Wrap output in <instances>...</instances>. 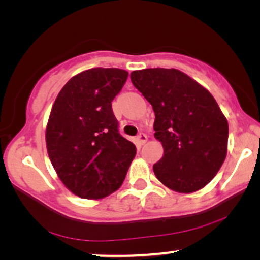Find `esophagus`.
Segmentation results:
<instances>
[{
    "label": "esophagus",
    "instance_id": "34e87169",
    "mask_svg": "<svg viewBox=\"0 0 260 260\" xmlns=\"http://www.w3.org/2000/svg\"><path fill=\"white\" fill-rule=\"evenodd\" d=\"M137 141H138V143H140V144H144L145 142L148 141V137H147V135L143 134V133L138 134V135H137Z\"/></svg>",
    "mask_w": 260,
    "mask_h": 260
}]
</instances>
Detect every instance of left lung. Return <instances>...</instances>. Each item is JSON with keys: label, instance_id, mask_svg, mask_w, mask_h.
I'll list each match as a JSON object with an SVG mask.
<instances>
[{"label": "left lung", "instance_id": "left-lung-1", "mask_svg": "<svg viewBox=\"0 0 260 260\" xmlns=\"http://www.w3.org/2000/svg\"><path fill=\"white\" fill-rule=\"evenodd\" d=\"M155 112V137L163 156L154 165L170 189L191 193L219 172L227 154L229 124L213 95L177 70L145 69L130 74Z\"/></svg>", "mask_w": 260, "mask_h": 260}]
</instances>
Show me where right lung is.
Listing matches in <instances>:
<instances>
[{
  "label": "right lung",
  "instance_id": "right-lung-1",
  "mask_svg": "<svg viewBox=\"0 0 260 260\" xmlns=\"http://www.w3.org/2000/svg\"><path fill=\"white\" fill-rule=\"evenodd\" d=\"M127 76L119 69L84 71L67 81L52 108L48 156L62 183L80 198L102 199L118 189L136 155L112 111Z\"/></svg>",
  "mask_w": 260,
  "mask_h": 260
}]
</instances>
